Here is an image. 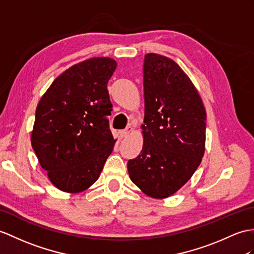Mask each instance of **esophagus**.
<instances>
[{"instance_id": "1", "label": "esophagus", "mask_w": 254, "mask_h": 254, "mask_svg": "<svg viewBox=\"0 0 254 254\" xmlns=\"http://www.w3.org/2000/svg\"><path fill=\"white\" fill-rule=\"evenodd\" d=\"M131 131H132V128H131L130 126L126 127L125 129H124V130H122V131H121V135H122V138H126L127 135H129V133H130Z\"/></svg>"}]
</instances>
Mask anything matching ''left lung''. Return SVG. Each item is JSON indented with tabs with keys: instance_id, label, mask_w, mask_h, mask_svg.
Returning <instances> with one entry per match:
<instances>
[{
	"instance_id": "8db88e82",
	"label": "left lung",
	"mask_w": 254,
	"mask_h": 254,
	"mask_svg": "<svg viewBox=\"0 0 254 254\" xmlns=\"http://www.w3.org/2000/svg\"><path fill=\"white\" fill-rule=\"evenodd\" d=\"M143 87V147L127 168L144 194L166 198L190 180L201 162L206 111L190 77L165 56L145 55Z\"/></svg>"
}]
</instances>
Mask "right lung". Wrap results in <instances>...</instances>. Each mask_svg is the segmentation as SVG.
I'll list each match as a JSON object with an SVG mask.
<instances>
[{
    "instance_id": "1",
    "label": "right lung",
    "mask_w": 254,
    "mask_h": 254,
    "mask_svg": "<svg viewBox=\"0 0 254 254\" xmlns=\"http://www.w3.org/2000/svg\"><path fill=\"white\" fill-rule=\"evenodd\" d=\"M116 61L97 57L56 78L35 112L31 144L56 188L79 193L94 184L113 151L108 82Z\"/></svg>"
}]
</instances>
